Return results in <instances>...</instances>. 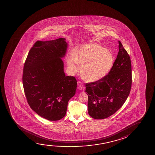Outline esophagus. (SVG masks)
<instances>
[{"label": "esophagus", "mask_w": 155, "mask_h": 155, "mask_svg": "<svg viewBox=\"0 0 155 155\" xmlns=\"http://www.w3.org/2000/svg\"><path fill=\"white\" fill-rule=\"evenodd\" d=\"M77 84H78V89L81 90V91H84L85 90V86H84V85H83L82 83L80 82V81H78L77 82Z\"/></svg>", "instance_id": "34e87169"}]
</instances>
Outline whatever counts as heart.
<instances>
[{"instance_id": "heart-1", "label": "heart", "mask_w": 155, "mask_h": 155, "mask_svg": "<svg viewBox=\"0 0 155 155\" xmlns=\"http://www.w3.org/2000/svg\"><path fill=\"white\" fill-rule=\"evenodd\" d=\"M114 58L110 52L97 43H90L79 47L73 55L67 57L69 70L73 74L81 72L88 81L100 80L108 74L112 68Z\"/></svg>"}]
</instances>
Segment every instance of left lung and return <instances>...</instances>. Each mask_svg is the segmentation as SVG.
<instances>
[{"label":"left lung","mask_w":155,"mask_h":155,"mask_svg":"<svg viewBox=\"0 0 155 155\" xmlns=\"http://www.w3.org/2000/svg\"><path fill=\"white\" fill-rule=\"evenodd\" d=\"M119 49L117 59L108 74L98 81L86 84L88 114L94 119H105L114 114L130 93L131 60L120 41Z\"/></svg>","instance_id":"left-lung-1"}]
</instances>
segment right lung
<instances>
[{
	"label": "right lung",
	"instance_id": "obj_1",
	"mask_svg": "<svg viewBox=\"0 0 155 155\" xmlns=\"http://www.w3.org/2000/svg\"><path fill=\"white\" fill-rule=\"evenodd\" d=\"M66 38L38 41L26 58L23 84L31 108L50 121H58L66 114L68 101L76 93L77 81L66 76L61 58L66 54Z\"/></svg>",
	"mask_w": 155,
	"mask_h": 155
}]
</instances>
